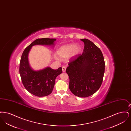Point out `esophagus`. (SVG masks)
Here are the masks:
<instances>
[{
	"instance_id": "34e87169",
	"label": "esophagus",
	"mask_w": 131,
	"mask_h": 131,
	"mask_svg": "<svg viewBox=\"0 0 131 131\" xmlns=\"http://www.w3.org/2000/svg\"><path fill=\"white\" fill-rule=\"evenodd\" d=\"M62 69L63 72H65L66 71V67H65V66H63V67H62Z\"/></svg>"
}]
</instances>
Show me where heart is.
Returning a JSON list of instances; mask_svg holds the SVG:
<instances>
[{
    "mask_svg": "<svg viewBox=\"0 0 131 131\" xmlns=\"http://www.w3.org/2000/svg\"><path fill=\"white\" fill-rule=\"evenodd\" d=\"M81 48L79 45L70 44L60 47L56 51V54L61 58H75L81 52ZM57 59V58H56Z\"/></svg>",
    "mask_w": 131,
    "mask_h": 131,
    "instance_id": "heart-1",
    "label": "heart"
}]
</instances>
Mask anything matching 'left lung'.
I'll return each instance as SVG.
<instances>
[{
  "label": "left lung",
  "instance_id": "1",
  "mask_svg": "<svg viewBox=\"0 0 131 131\" xmlns=\"http://www.w3.org/2000/svg\"><path fill=\"white\" fill-rule=\"evenodd\" d=\"M84 47L82 54L69 63L66 69L69 89L75 96L87 97L95 93L102 84L105 64L100 49L87 39L81 40Z\"/></svg>",
  "mask_w": 131,
  "mask_h": 131
}]
</instances>
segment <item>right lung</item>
Here are the masks:
<instances>
[{"instance_id": "1", "label": "right lung", "mask_w": 131, "mask_h": 131, "mask_svg": "<svg viewBox=\"0 0 131 131\" xmlns=\"http://www.w3.org/2000/svg\"><path fill=\"white\" fill-rule=\"evenodd\" d=\"M56 39H37L24 50L19 64V74L25 89L30 93L38 97H44L52 91L55 80L62 73V68L54 70L46 67L39 70L32 68L28 60L29 53L33 46L43 45L54 47Z\"/></svg>"}]
</instances>
